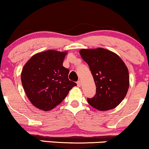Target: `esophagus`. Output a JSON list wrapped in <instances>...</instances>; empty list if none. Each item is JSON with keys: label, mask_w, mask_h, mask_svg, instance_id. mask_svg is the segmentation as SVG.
I'll list each match as a JSON object with an SVG mask.
<instances>
[{"label": "esophagus", "mask_w": 149, "mask_h": 149, "mask_svg": "<svg viewBox=\"0 0 149 149\" xmlns=\"http://www.w3.org/2000/svg\"><path fill=\"white\" fill-rule=\"evenodd\" d=\"M77 86H79H79H81V81H78L77 82Z\"/></svg>", "instance_id": "1"}]
</instances>
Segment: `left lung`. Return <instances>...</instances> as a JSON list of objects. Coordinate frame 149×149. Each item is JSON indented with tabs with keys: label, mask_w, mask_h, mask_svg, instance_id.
<instances>
[{
	"label": "left lung",
	"mask_w": 149,
	"mask_h": 149,
	"mask_svg": "<svg viewBox=\"0 0 149 149\" xmlns=\"http://www.w3.org/2000/svg\"><path fill=\"white\" fill-rule=\"evenodd\" d=\"M81 57L89 67L96 86L88 103L98 111H108L120 104L127 93L130 77L124 62L115 53L102 48L81 49Z\"/></svg>",
	"instance_id": "8db88e82"
}]
</instances>
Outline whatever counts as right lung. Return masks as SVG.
Segmentation results:
<instances>
[{
  "mask_svg": "<svg viewBox=\"0 0 149 149\" xmlns=\"http://www.w3.org/2000/svg\"><path fill=\"white\" fill-rule=\"evenodd\" d=\"M66 54L49 50L34 55L24 65L22 84L26 96L37 108L51 111L77 85L68 79L70 70L63 66Z\"/></svg>",
  "mask_w": 149,
  "mask_h": 149,
  "instance_id": "obj_1",
  "label": "right lung"
}]
</instances>
